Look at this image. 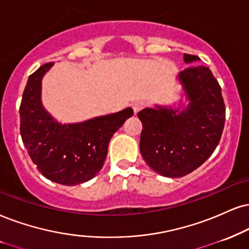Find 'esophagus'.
I'll list each match as a JSON object with an SVG mask.
<instances>
[{"label":"esophagus","mask_w":249,"mask_h":249,"mask_svg":"<svg viewBox=\"0 0 249 249\" xmlns=\"http://www.w3.org/2000/svg\"><path fill=\"white\" fill-rule=\"evenodd\" d=\"M144 107H145V103H144V101H136V103L133 105V109L135 113H137L140 112L141 109H143Z\"/></svg>","instance_id":"34e87169"}]
</instances>
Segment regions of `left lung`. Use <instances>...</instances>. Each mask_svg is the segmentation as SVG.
Returning a JSON list of instances; mask_svg holds the SVG:
<instances>
[{
  "label": "left lung",
  "mask_w": 249,
  "mask_h": 249,
  "mask_svg": "<svg viewBox=\"0 0 249 249\" xmlns=\"http://www.w3.org/2000/svg\"><path fill=\"white\" fill-rule=\"evenodd\" d=\"M199 59L185 54V63ZM187 104L156 105L139 112L143 125L140 150L146 164L166 178H181L201 166L218 145L225 124V105L209 68L190 67L178 73Z\"/></svg>",
  "instance_id": "1"
}]
</instances>
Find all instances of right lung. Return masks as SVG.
<instances>
[{
  "label": "right lung",
  "instance_id": "1",
  "mask_svg": "<svg viewBox=\"0 0 249 249\" xmlns=\"http://www.w3.org/2000/svg\"><path fill=\"white\" fill-rule=\"evenodd\" d=\"M53 64H44L27 79L19 107L20 135L42 176L75 186L91 180L103 168L110 139L134 110L128 107L77 124H61L41 101L42 78Z\"/></svg>",
  "mask_w": 249,
  "mask_h": 249
}]
</instances>
